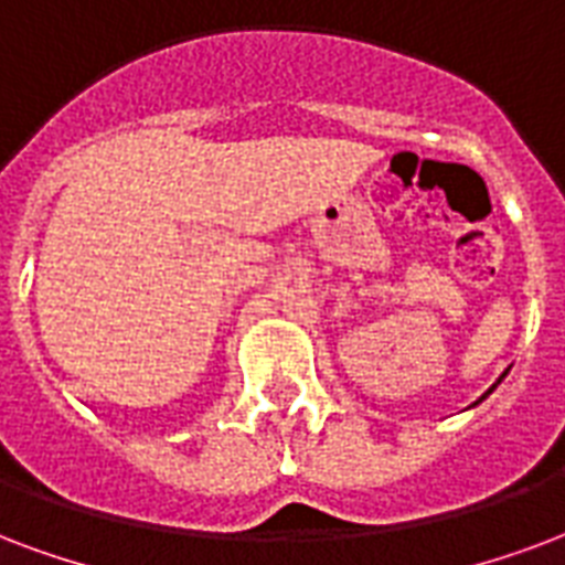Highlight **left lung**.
Segmentation results:
<instances>
[{
  "mask_svg": "<svg viewBox=\"0 0 565 565\" xmlns=\"http://www.w3.org/2000/svg\"><path fill=\"white\" fill-rule=\"evenodd\" d=\"M489 393H491V390H489ZM489 393H486V396H489ZM486 396H482V398H486Z\"/></svg>",
  "mask_w": 565,
  "mask_h": 565,
  "instance_id": "left-lung-1",
  "label": "left lung"
}]
</instances>
